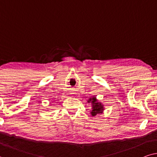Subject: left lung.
<instances>
[{
  "label": "left lung",
  "instance_id": "1",
  "mask_svg": "<svg viewBox=\"0 0 157 157\" xmlns=\"http://www.w3.org/2000/svg\"><path fill=\"white\" fill-rule=\"evenodd\" d=\"M87 102L90 103V102L92 104V110L90 112V114L92 116H95L97 114L101 113H103L104 110L103 105L100 102H98L96 98H92L87 100Z\"/></svg>",
  "mask_w": 157,
  "mask_h": 157
}]
</instances>
